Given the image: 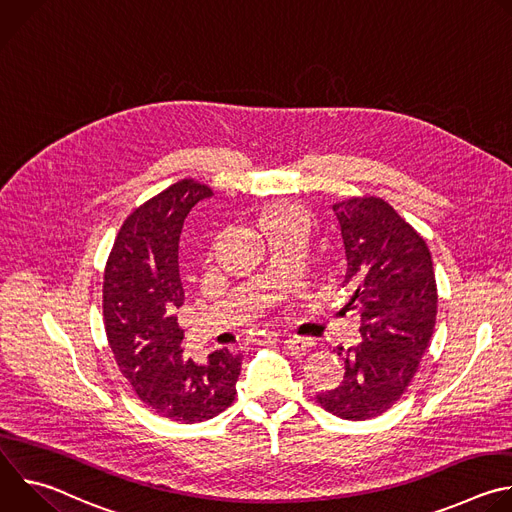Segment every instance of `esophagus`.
Returning a JSON list of instances; mask_svg holds the SVG:
<instances>
[{
    "label": "esophagus",
    "instance_id": "1",
    "mask_svg": "<svg viewBox=\"0 0 512 512\" xmlns=\"http://www.w3.org/2000/svg\"><path fill=\"white\" fill-rule=\"evenodd\" d=\"M285 346L289 350H294V352L306 354V352H310L314 348V340L308 338V336H287L285 338Z\"/></svg>",
    "mask_w": 512,
    "mask_h": 512
}]
</instances>
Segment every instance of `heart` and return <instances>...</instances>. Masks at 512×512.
<instances>
[{"mask_svg":"<svg viewBox=\"0 0 512 512\" xmlns=\"http://www.w3.org/2000/svg\"><path fill=\"white\" fill-rule=\"evenodd\" d=\"M289 212H294L291 208H269V210H265L261 216H259V227H263V225H267V223H271L273 218H279V216H283V214H289Z\"/></svg>","mask_w":512,"mask_h":512,"instance_id":"obj_1","label":"heart"}]
</instances>
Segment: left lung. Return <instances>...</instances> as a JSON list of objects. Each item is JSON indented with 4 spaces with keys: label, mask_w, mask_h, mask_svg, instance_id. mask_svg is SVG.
<instances>
[{
    "label": "left lung",
    "mask_w": 512,
    "mask_h": 512,
    "mask_svg": "<svg viewBox=\"0 0 512 512\" xmlns=\"http://www.w3.org/2000/svg\"><path fill=\"white\" fill-rule=\"evenodd\" d=\"M332 212L346 255V310L360 314V342L338 348L344 379L316 399L336 417L362 421L391 409L417 373L435 326V273L425 241L385 200L350 198Z\"/></svg>",
    "instance_id": "obj_1"
}]
</instances>
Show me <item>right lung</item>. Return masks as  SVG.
<instances>
[{"label": "right lung", "mask_w": 512, "mask_h": 512, "mask_svg": "<svg viewBox=\"0 0 512 512\" xmlns=\"http://www.w3.org/2000/svg\"><path fill=\"white\" fill-rule=\"evenodd\" d=\"M208 186L182 180L133 210L105 267V332L119 371L160 417L198 423L225 411L237 395L241 356L227 348L206 362L182 356L184 332L174 312L184 304L178 243Z\"/></svg>", "instance_id": "right-lung-1"}]
</instances>
